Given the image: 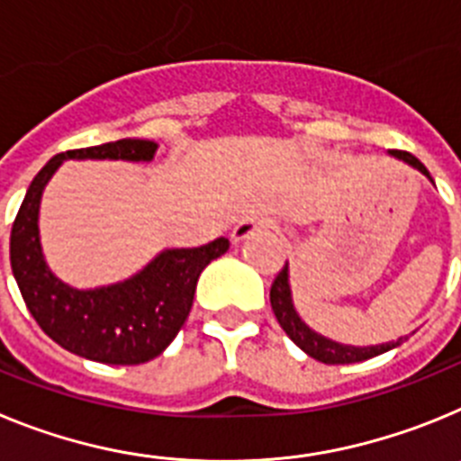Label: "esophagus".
Returning <instances> with one entry per match:
<instances>
[{
  "instance_id": "1",
  "label": "esophagus",
  "mask_w": 461,
  "mask_h": 461,
  "mask_svg": "<svg viewBox=\"0 0 461 461\" xmlns=\"http://www.w3.org/2000/svg\"><path fill=\"white\" fill-rule=\"evenodd\" d=\"M267 228H272V217H267V214H247V217L233 228V235H230V238H233L235 242H242V240L251 238V235L260 233V230H267Z\"/></svg>"
}]
</instances>
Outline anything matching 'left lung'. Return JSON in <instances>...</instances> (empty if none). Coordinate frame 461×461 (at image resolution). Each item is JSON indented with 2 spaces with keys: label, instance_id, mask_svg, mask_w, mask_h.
<instances>
[{
  "label": "left lung",
  "instance_id": "obj_1",
  "mask_svg": "<svg viewBox=\"0 0 461 461\" xmlns=\"http://www.w3.org/2000/svg\"><path fill=\"white\" fill-rule=\"evenodd\" d=\"M390 154L406 164H411L413 168L420 170L422 175L429 177L425 166L413 157V154L404 152V149H390ZM270 304H272V312H275L276 321L279 325L284 328L288 337L295 341L300 348H303L307 356H312L313 360L325 362V365H351V362H362V360H369L374 356H381V353L390 351L394 346H399L404 339H397V341H390V344H381V346H365V348H357V346H344V344H337V341H330L325 337L316 335L313 330H309L307 325L300 321V316L295 313L291 303V288H288V266H284L279 270V275L275 276L272 281V288H270Z\"/></svg>",
  "mask_w": 461,
  "mask_h": 461
}]
</instances>
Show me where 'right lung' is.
I'll return each mask as SVG.
<instances>
[{
  "label": "right lung",
  "mask_w": 461,
  "mask_h": 461,
  "mask_svg": "<svg viewBox=\"0 0 461 461\" xmlns=\"http://www.w3.org/2000/svg\"><path fill=\"white\" fill-rule=\"evenodd\" d=\"M154 152L157 142L124 138L55 154L32 180L11 228V270L24 304L52 341L87 360L142 365L157 357L185 325L201 272L230 247L219 238L195 249H168L131 279L94 291L68 288L48 270L39 242V203L64 158L149 161Z\"/></svg>",
  "instance_id": "right-lung-1"
}]
</instances>
